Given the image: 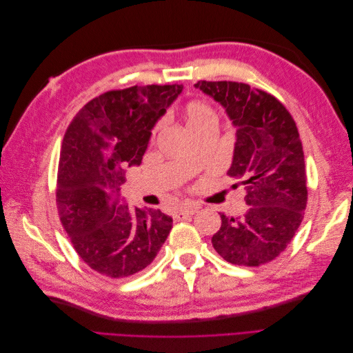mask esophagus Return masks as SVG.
Segmentation results:
<instances>
[{
  "mask_svg": "<svg viewBox=\"0 0 353 353\" xmlns=\"http://www.w3.org/2000/svg\"><path fill=\"white\" fill-rule=\"evenodd\" d=\"M197 210H199L197 205H191V203H185V205L179 206V209L176 210V215L178 216H191V215H194Z\"/></svg>",
  "mask_w": 353,
  "mask_h": 353,
  "instance_id": "1",
  "label": "esophagus"
}]
</instances>
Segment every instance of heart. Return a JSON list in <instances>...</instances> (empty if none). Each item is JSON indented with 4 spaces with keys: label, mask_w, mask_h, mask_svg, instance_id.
<instances>
[{
    "label": "heart",
    "mask_w": 353,
    "mask_h": 353,
    "mask_svg": "<svg viewBox=\"0 0 353 353\" xmlns=\"http://www.w3.org/2000/svg\"><path fill=\"white\" fill-rule=\"evenodd\" d=\"M183 114H184V119H185L188 130H191V128H196L199 125H203V123H208V122H216L215 110H213L208 103L200 101V100L188 101L184 105Z\"/></svg>",
    "instance_id": "1"
}]
</instances>
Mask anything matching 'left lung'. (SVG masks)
<instances>
[{
	"instance_id": "8db88e82",
	"label": "left lung",
	"mask_w": 353,
	"mask_h": 353,
	"mask_svg": "<svg viewBox=\"0 0 353 353\" xmlns=\"http://www.w3.org/2000/svg\"><path fill=\"white\" fill-rule=\"evenodd\" d=\"M237 128L228 176L244 185L249 208L241 218L221 215L212 244L232 265L259 266L275 259L303 219L307 188L303 147L296 122L272 94L232 81H199Z\"/></svg>"
}]
</instances>
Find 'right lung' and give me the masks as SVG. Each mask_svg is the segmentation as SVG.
Wrapping results in <instances>:
<instances>
[{"mask_svg": "<svg viewBox=\"0 0 353 353\" xmlns=\"http://www.w3.org/2000/svg\"><path fill=\"white\" fill-rule=\"evenodd\" d=\"M183 85L112 90L88 101L63 138L56 203L73 249L91 270L125 279L150 265L172 228L159 209L121 197L125 166L140 165L152 128Z\"/></svg>", "mask_w": 353, "mask_h": 353, "instance_id": "obj_1", "label": "right lung"}]
</instances>
